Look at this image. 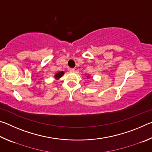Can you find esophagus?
I'll return each mask as SVG.
<instances>
[{"instance_id":"34e87169","label":"esophagus","mask_w":152,"mask_h":152,"mask_svg":"<svg viewBox=\"0 0 152 152\" xmlns=\"http://www.w3.org/2000/svg\"><path fill=\"white\" fill-rule=\"evenodd\" d=\"M69 70H70V72H74L75 71V69H74V68H70V69H69Z\"/></svg>"}]
</instances>
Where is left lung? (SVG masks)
I'll return each instance as SVG.
<instances>
[{
    "mask_svg": "<svg viewBox=\"0 0 152 152\" xmlns=\"http://www.w3.org/2000/svg\"><path fill=\"white\" fill-rule=\"evenodd\" d=\"M87 77H88V76H87Z\"/></svg>",
    "mask_w": 152,
    "mask_h": 152,
    "instance_id": "left-lung-1",
    "label": "left lung"
}]
</instances>
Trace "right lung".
Instances as JSON below:
<instances>
[{"label":"right lung","instance_id":"obj_1","mask_svg":"<svg viewBox=\"0 0 152 152\" xmlns=\"http://www.w3.org/2000/svg\"><path fill=\"white\" fill-rule=\"evenodd\" d=\"M64 72H58V73H57L55 75V77H56V78H57V79H58V78H61V76H63V74H64Z\"/></svg>","mask_w":152,"mask_h":152}]
</instances>
